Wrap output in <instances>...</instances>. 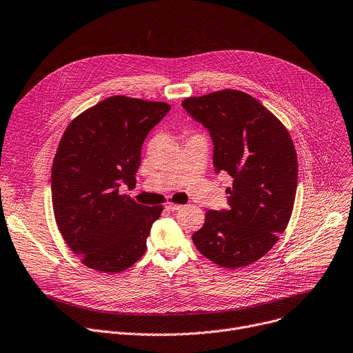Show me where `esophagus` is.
Returning <instances> with one entry per match:
<instances>
[{
	"label": "esophagus",
	"mask_w": 353,
	"mask_h": 353,
	"mask_svg": "<svg viewBox=\"0 0 353 353\" xmlns=\"http://www.w3.org/2000/svg\"><path fill=\"white\" fill-rule=\"evenodd\" d=\"M165 208H167L168 210H172V212H174V210H179V209L182 208V205H176V203H168Z\"/></svg>",
	"instance_id": "34e87169"
}]
</instances>
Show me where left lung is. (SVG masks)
I'll list each match as a JSON object with an SVG mask.
<instances>
[{"mask_svg": "<svg viewBox=\"0 0 353 353\" xmlns=\"http://www.w3.org/2000/svg\"><path fill=\"white\" fill-rule=\"evenodd\" d=\"M182 105L210 134L214 171L233 178L229 209L206 212L194 245L221 267L252 264L276 245L291 218L298 162L290 132L240 90L188 97Z\"/></svg>", "mask_w": 353, "mask_h": 353, "instance_id": "8db88e82", "label": "left lung"}]
</instances>
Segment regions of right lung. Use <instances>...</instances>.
Masks as SVG:
<instances>
[{
    "mask_svg": "<svg viewBox=\"0 0 353 353\" xmlns=\"http://www.w3.org/2000/svg\"><path fill=\"white\" fill-rule=\"evenodd\" d=\"M171 110L164 101L107 97L66 127L52 165V205L70 250L89 268L120 273L147 250L162 206L121 195L135 185L141 147Z\"/></svg>",
    "mask_w": 353,
    "mask_h": 353,
    "instance_id": "1",
    "label": "right lung"
}]
</instances>
